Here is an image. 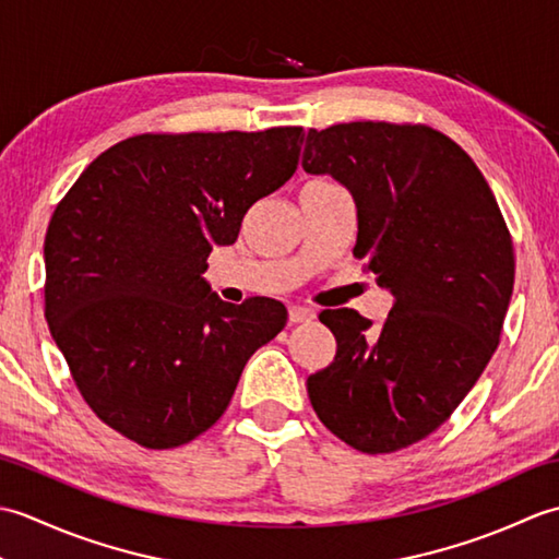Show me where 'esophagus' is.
Masks as SVG:
<instances>
[{
  "label": "esophagus",
  "mask_w": 559,
  "mask_h": 559,
  "mask_svg": "<svg viewBox=\"0 0 559 559\" xmlns=\"http://www.w3.org/2000/svg\"><path fill=\"white\" fill-rule=\"evenodd\" d=\"M288 319H290V324L312 322V319H314V312H312V310H307V307H300V305H290V307H288Z\"/></svg>",
  "instance_id": "34e87169"
}]
</instances>
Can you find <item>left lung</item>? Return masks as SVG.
Listing matches in <instances>:
<instances>
[{"label":"left lung","instance_id":"8db88e82","mask_svg":"<svg viewBox=\"0 0 559 559\" xmlns=\"http://www.w3.org/2000/svg\"><path fill=\"white\" fill-rule=\"evenodd\" d=\"M302 168L353 194V254L394 295L379 329L355 310L319 314L336 355L307 394L343 442L391 454L432 435L490 362L514 290L512 235L478 165L427 124L310 129Z\"/></svg>","mask_w":559,"mask_h":559}]
</instances>
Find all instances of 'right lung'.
Wrapping results in <instances>:
<instances>
[{"mask_svg":"<svg viewBox=\"0 0 559 559\" xmlns=\"http://www.w3.org/2000/svg\"><path fill=\"white\" fill-rule=\"evenodd\" d=\"M302 127L139 134L93 160L45 235V319L83 401L146 449L206 432L278 300L223 302L201 273L249 206L298 170Z\"/></svg>","mask_w":559,"mask_h":559,"instance_id":"right-lung-1","label":"right lung"}]
</instances>
